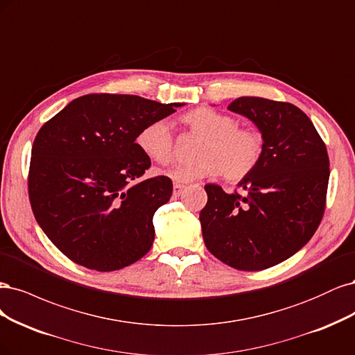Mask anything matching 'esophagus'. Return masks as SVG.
Wrapping results in <instances>:
<instances>
[{
	"label": "esophagus",
	"instance_id": "esophagus-1",
	"mask_svg": "<svg viewBox=\"0 0 355 355\" xmlns=\"http://www.w3.org/2000/svg\"><path fill=\"white\" fill-rule=\"evenodd\" d=\"M184 189H186V186H182V184H178V182H175L174 184V190H173V193H174V196H180V194L184 191Z\"/></svg>",
	"mask_w": 355,
	"mask_h": 355
}]
</instances>
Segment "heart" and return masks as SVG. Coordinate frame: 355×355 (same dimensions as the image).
<instances>
[{
  "instance_id": "obj_1",
  "label": "heart",
  "mask_w": 355,
  "mask_h": 355,
  "mask_svg": "<svg viewBox=\"0 0 355 355\" xmlns=\"http://www.w3.org/2000/svg\"><path fill=\"white\" fill-rule=\"evenodd\" d=\"M180 123L200 137L194 148V162L178 164L168 177L178 182L221 175L230 182L249 177L264 156V137L255 128L237 127L233 116L208 107H198L180 116ZM137 146L153 162L166 165L174 159V137L165 121L144 125L137 135Z\"/></svg>"
}]
</instances>
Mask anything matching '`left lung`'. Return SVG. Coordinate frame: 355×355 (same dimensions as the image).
Wrapping results in <instances>:
<instances>
[{
  "label": "left lung",
  "mask_w": 355,
  "mask_h": 355,
  "mask_svg": "<svg viewBox=\"0 0 355 355\" xmlns=\"http://www.w3.org/2000/svg\"><path fill=\"white\" fill-rule=\"evenodd\" d=\"M264 137V156L239 182L242 193L207 184L200 211L205 245L224 264L266 270L288 259L313 237L326 208L329 156L311 119L291 103L239 97L228 105Z\"/></svg>",
  "instance_id": "obj_1"
}]
</instances>
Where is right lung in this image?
I'll list each match as a JSON object with an SVG mask.
<instances>
[{
	"mask_svg": "<svg viewBox=\"0 0 355 355\" xmlns=\"http://www.w3.org/2000/svg\"><path fill=\"white\" fill-rule=\"evenodd\" d=\"M180 106L87 94L42 125L32 146L29 200L44 233L71 261L115 271L150 250L153 215L169 200L173 181L140 180L152 162L135 139Z\"/></svg>",
	"mask_w": 355,
	"mask_h": 355,
	"instance_id": "right-lung-1",
	"label": "right lung"
}]
</instances>
